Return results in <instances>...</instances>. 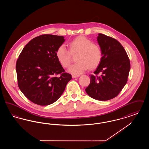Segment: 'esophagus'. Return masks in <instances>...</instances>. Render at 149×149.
Listing matches in <instances>:
<instances>
[{
	"mask_svg": "<svg viewBox=\"0 0 149 149\" xmlns=\"http://www.w3.org/2000/svg\"><path fill=\"white\" fill-rule=\"evenodd\" d=\"M79 76V75H72V78H78Z\"/></svg>",
	"mask_w": 149,
	"mask_h": 149,
	"instance_id": "34e87169",
	"label": "esophagus"
}]
</instances>
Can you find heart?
I'll return each mask as SVG.
<instances>
[{"mask_svg":"<svg viewBox=\"0 0 149 149\" xmlns=\"http://www.w3.org/2000/svg\"><path fill=\"white\" fill-rule=\"evenodd\" d=\"M69 50L64 45H61L56 51V56L60 64L64 68H68L71 64V54L76 56L77 63L71 65L69 71L74 75H80L89 68L94 69L99 66L103 52L98 45L83 36H79L69 43Z\"/></svg>","mask_w":149,"mask_h":149,"instance_id":"1","label":"heart"}]
</instances>
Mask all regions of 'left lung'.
Listing matches in <instances>:
<instances>
[{
    "label": "left lung",
    "instance_id": "left-lung-1",
    "mask_svg": "<svg viewBox=\"0 0 149 149\" xmlns=\"http://www.w3.org/2000/svg\"><path fill=\"white\" fill-rule=\"evenodd\" d=\"M97 41L103 58L94 75H89L91 82L85 91L94 99L108 100L117 97L127 83L130 61L125 49L116 39L99 33Z\"/></svg>",
    "mask_w": 149,
    "mask_h": 149
}]
</instances>
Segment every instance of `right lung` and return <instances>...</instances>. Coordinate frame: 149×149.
Instances as JSON below:
<instances>
[{"label": "right lung", "instance_id": "add662e5", "mask_svg": "<svg viewBox=\"0 0 149 149\" xmlns=\"http://www.w3.org/2000/svg\"><path fill=\"white\" fill-rule=\"evenodd\" d=\"M64 41L63 36H37L24 46L17 61L18 87L36 104L47 106L56 102L72 78L56 56L57 49Z\"/></svg>", "mask_w": 149, "mask_h": 149}]
</instances>
